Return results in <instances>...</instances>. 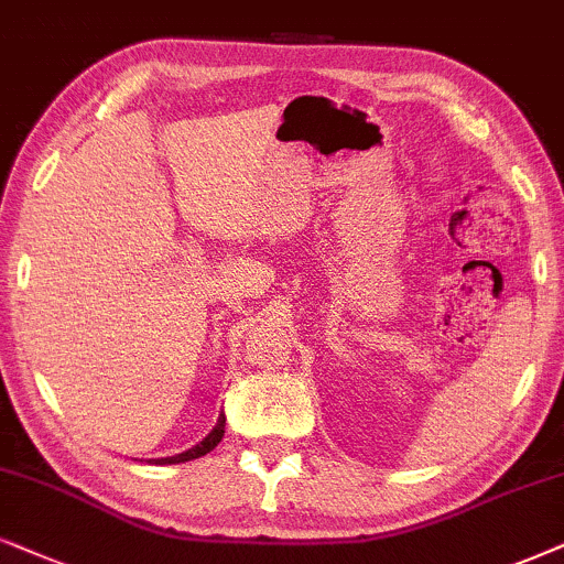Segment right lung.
<instances>
[{
    "label": "right lung",
    "mask_w": 564,
    "mask_h": 564,
    "mask_svg": "<svg viewBox=\"0 0 564 564\" xmlns=\"http://www.w3.org/2000/svg\"><path fill=\"white\" fill-rule=\"evenodd\" d=\"M224 426H226V416L220 413L218 424L213 426L210 434L203 442H197L195 447H189V451H184L180 455H171V458H159L155 463H161V466H171V463H184V460H192V458H203V455H208L213 447H216L218 442L224 440Z\"/></svg>",
    "instance_id": "1"
}]
</instances>
